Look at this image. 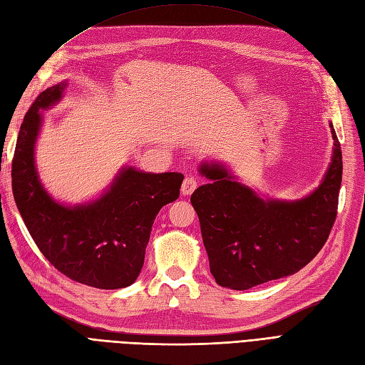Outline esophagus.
<instances>
[{
	"instance_id": "esophagus-1",
	"label": "esophagus",
	"mask_w": 365,
	"mask_h": 365,
	"mask_svg": "<svg viewBox=\"0 0 365 365\" xmlns=\"http://www.w3.org/2000/svg\"><path fill=\"white\" fill-rule=\"evenodd\" d=\"M196 187H197V181L195 176H185V180L182 181V185H181V193L184 196H189L195 192Z\"/></svg>"
}]
</instances>
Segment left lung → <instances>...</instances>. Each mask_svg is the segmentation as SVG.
Returning <instances> with one entry per match:
<instances>
[{"label": "left lung", "mask_w": 365, "mask_h": 365, "mask_svg": "<svg viewBox=\"0 0 365 365\" xmlns=\"http://www.w3.org/2000/svg\"><path fill=\"white\" fill-rule=\"evenodd\" d=\"M334 157L323 182L298 201L262 200L224 165L202 163L212 180L193 192L210 272L224 288L244 291L292 275L311 262L334 227L342 178L341 145L334 125Z\"/></svg>", "instance_id": "8db88e82"}]
</instances>
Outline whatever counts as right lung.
I'll return each instance as SVG.
<instances>
[{
	"label": "right lung",
	"instance_id": "right-lung-1",
	"mask_svg": "<svg viewBox=\"0 0 365 365\" xmlns=\"http://www.w3.org/2000/svg\"><path fill=\"white\" fill-rule=\"evenodd\" d=\"M67 83L42 91L21 125L12 161L16 207L39 251L68 279L98 289L132 284L145 263L160 210L178 200L182 173L125 168L109 190L83 205L65 207L43 190L35 165L39 109L58 103Z\"/></svg>",
	"mask_w": 365,
	"mask_h": 365
}]
</instances>
